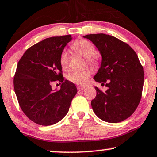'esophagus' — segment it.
Listing matches in <instances>:
<instances>
[{
	"label": "esophagus",
	"mask_w": 157,
	"mask_h": 157,
	"mask_svg": "<svg viewBox=\"0 0 157 157\" xmlns=\"http://www.w3.org/2000/svg\"><path fill=\"white\" fill-rule=\"evenodd\" d=\"M85 88V86H77V90H78L79 91H81V90H83Z\"/></svg>",
	"instance_id": "obj_1"
}]
</instances>
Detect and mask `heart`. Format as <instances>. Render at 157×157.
Segmentation results:
<instances>
[{
    "label": "heart",
    "instance_id": "1",
    "mask_svg": "<svg viewBox=\"0 0 157 157\" xmlns=\"http://www.w3.org/2000/svg\"><path fill=\"white\" fill-rule=\"evenodd\" d=\"M71 48L77 54L86 57L87 62L90 65H97L99 61L98 55L96 54L95 47L89 41L85 39H77L71 45ZM59 64L62 70H67L69 67V56L65 50L62 51L59 58ZM90 76V71L88 69L82 70H75L68 75L67 79L70 82L77 85H85Z\"/></svg>",
    "mask_w": 157,
    "mask_h": 157
}]
</instances>
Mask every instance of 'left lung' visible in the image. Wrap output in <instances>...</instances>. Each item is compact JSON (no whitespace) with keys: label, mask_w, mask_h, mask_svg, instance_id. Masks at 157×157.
Masks as SVG:
<instances>
[{"label":"left lung","mask_w":157,"mask_h":157,"mask_svg":"<svg viewBox=\"0 0 157 157\" xmlns=\"http://www.w3.org/2000/svg\"><path fill=\"white\" fill-rule=\"evenodd\" d=\"M84 38L90 40L102 56L94 80L108 87L103 92L95 87L97 95L91 101L94 113L108 123L126 120L137 108L143 90L144 69L136 53L128 44L105 33Z\"/></svg>","instance_id":"left-lung-1"}]
</instances>
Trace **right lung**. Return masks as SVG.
<instances>
[{
  "label": "right lung",
  "mask_w": 157,
  "mask_h": 157,
  "mask_svg": "<svg viewBox=\"0 0 157 157\" xmlns=\"http://www.w3.org/2000/svg\"><path fill=\"white\" fill-rule=\"evenodd\" d=\"M71 39V35L44 39L29 47L18 61L14 90L23 112L35 124H57L67 113L76 95L74 83L64 81L59 62L60 54ZM55 81L63 82L58 91L51 88Z\"/></svg>",
  "instance_id": "right-lung-1"
}]
</instances>
